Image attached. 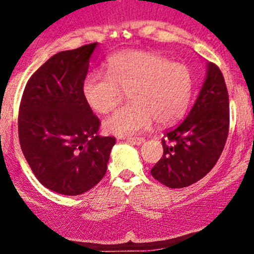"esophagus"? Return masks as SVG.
<instances>
[{"label": "esophagus", "mask_w": 254, "mask_h": 254, "mask_svg": "<svg viewBox=\"0 0 254 254\" xmlns=\"http://www.w3.org/2000/svg\"><path fill=\"white\" fill-rule=\"evenodd\" d=\"M127 141L134 143V145H141V143L145 142V139L143 137H127Z\"/></svg>", "instance_id": "esophagus-1"}]
</instances>
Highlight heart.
Wrapping results in <instances>:
<instances>
[{"mask_svg": "<svg viewBox=\"0 0 254 254\" xmlns=\"http://www.w3.org/2000/svg\"><path fill=\"white\" fill-rule=\"evenodd\" d=\"M81 89L84 102L101 114L113 111L127 91L131 103L106 119L104 129L130 136L147 130L153 120L168 125L181 119L190 103L193 77L186 65L160 54L127 50L108 59L107 73H88Z\"/></svg>", "mask_w": 254, "mask_h": 254, "instance_id": "obj_1", "label": "heart"}]
</instances>
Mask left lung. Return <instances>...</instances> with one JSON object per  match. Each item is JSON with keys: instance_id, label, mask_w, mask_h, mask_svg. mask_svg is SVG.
Here are the masks:
<instances>
[{"instance_id": "1", "label": "left lung", "mask_w": 254, "mask_h": 254, "mask_svg": "<svg viewBox=\"0 0 254 254\" xmlns=\"http://www.w3.org/2000/svg\"><path fill=\"white\" fill-rule=\"evenodd\" d=\"M229 127V92L220 68L210 63L188 117L165 134L163 156L151 175L168 188H184L200 181L221 156Z\"/></svg>"}]
</instances>
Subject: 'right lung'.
Here are the masks:
<instances>
[{
	"label": "right lung",
	"instance_id": "add662e5",
	"mask_svg": "<svg viewBox=\"0 0 254 254\" xmlns=\"http://www.w3.org/2000/svg\"><path fill=\"white\" fill-rule=\"evenodd\" d=\"M97 43L60 51L25 84L18 114L20 148L38 181L64 195H79L107 172L115 137L99 136L101 122L82 96Z\"/></svg>",
	"mask_w": 254,
	"mask_h": 254
}]
</instances>
